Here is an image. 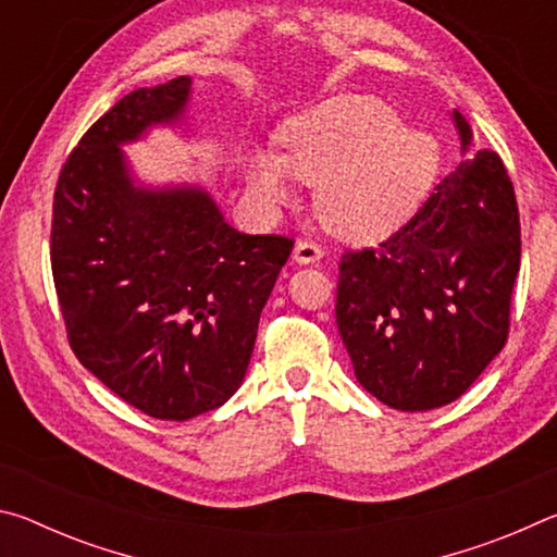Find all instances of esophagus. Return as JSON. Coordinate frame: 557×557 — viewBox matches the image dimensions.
<instances>
[{
  "label": "esophagus",
  "mask_w": 557,
  "mask_h": 557,
  "mask_svg": "<svg viewBox=\"0 0 557 557\" xmlns=\"http://www.w3.org/2000/svg\"><path fill=\"white\" fill-rule=\"evenodd\" d=\"M324 256V250L319 248V243L314 240H297L295 250H292V260L297 262V265H312V262H319Z\"/></svg>",
  "instance_id": "1"
}]
</instances>
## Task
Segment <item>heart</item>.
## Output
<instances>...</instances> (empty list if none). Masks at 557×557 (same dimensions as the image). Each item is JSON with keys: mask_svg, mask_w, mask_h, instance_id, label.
Listing matches in <instances>:
<instances>
[{"mask_svg": "<svg viewBox=\"0 0 557 557\" xmlns=\"http://www.w3.org/2000/svg\"><path fill=\"white\" fill-rule=\"evenodd\" d=\"M280 157L252 149L245 186L260 209L289 199V174L319 184L317 206L329 228L356 240L393 233L414 211L435 174L437 149L400 129L391 106L369 96H336L287 120Z\"/></svg>", "mask_w": 557, "mask_h": 557, "instance_id": "heart-1", "label": "heart"}]
</instances>
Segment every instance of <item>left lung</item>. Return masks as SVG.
<instances>
[{"label": "left lung", "mask_w": 557, "mask_h": 557, "mask_svg": "<svg viewBox=\"0 0 557 557\" xmlns=\"http://www.w3.org/2000/svg\"><path fill=\"white\" fill-rule=\"evenodd\" d=\"M459 166L379 248L338 265L336 324L356 381L403 412L457 400L508 336L521 265L513 184L492 149L471 154V127L451 112Z\"/></svg>", "instance_id": "8db88e82"}]
</instances>
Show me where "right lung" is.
Wrapping results in <instances>:
<instances>
[{
	"label": "right lung",
	"instance_id": "add662e5",
	"mask_svg": "<svg viewBox=\"0 0 557 557\" xmlns=\"http://www.w3.org/2000/svg\"><path fill=\"white\" fill-rule=\"evenodd\" d=\"M191 78L132 90L73 149L53 194L51 270L73 354L157 420L240 388L292 240L225 223L201 186H145L122 145L184 120Z\"/></svg>",
	"mask_w": 557,
	"mask_h": 557
}]
</instances>
